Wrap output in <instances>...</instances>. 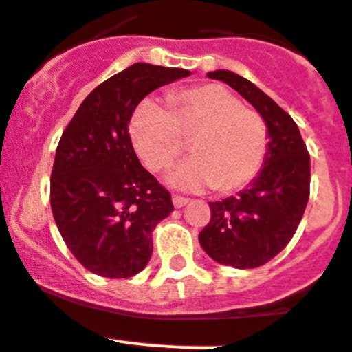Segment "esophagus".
<instances>
[{"label": "esophagus", "instance_id": "34e87169", "mask_svg": "<svg viewBox=\"0 0 352 352\" xmlns=\"http://www.w3.org/2000/svg\"><path fill=\"white\" fill-rule=\"evenodd\" d=\"M172 201H173V206H175L177 209H180V207H184L189 200H188V198H184V197H179V195H173Z\"/></svg>", "mask_w": 352, "mask_h": 352}]
</instances>
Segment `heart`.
<instances>
[{"instance_id":"heart-1","label":"heart","mask_w":352,"mask_h":352,"mask_svg":"<svg viewBox=\"0 0 352 352\" xmlns=\"http://www.w3.org/2000/svg\"><path fill=\"white\" fill-rule=\"evenodd\" d=\"M170 109L145 100L129 124L133 145L152 172H163L186 151L193 157L170 175L175 188L200 191L216 188L232 193L250 184L267 155L269 131L256 109L221 85L207 83L168 96Z\"/></svg>"}]
</instances>
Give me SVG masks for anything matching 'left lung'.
<instances>
[{"label":"left lung","instance_id":"8db88e82","mask_svg":"<svg viewBox=\"0 0 352 352\" xmlns=\"http://www.w3.org/2000/svg\"><path fill=\"white\" fill-rule=\"evenodd\" d=\"M239 91L264 117L269 146L261 173L239 195L210 201L201 248L219 264L261 267L285 248L298 230L310 197V154L298 125L261 88L230 70L209 72Z\"/></svg>","mask_w":352,"mask_h":352}]
</instances>
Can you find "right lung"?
Masks as SVG:
<instances>
[{
  "label": "right lung",
  "instance_id": "1",
  "mask_svg": "<svg viewBox=\"0 0 352 352\" xmlns=\"http://www.w3.org/2000/svg\"><path fill=\"white\" fill-rule=\"evenodd\" d=\"M189 70L134 63L88 94L63 131L51 173V210L67 248L104 278L138 274L172 195L140 163L129 136L134 109Z\"/></svg>",
  "mask_w": 352,
  "mask_h": 352
}]
</instances>
